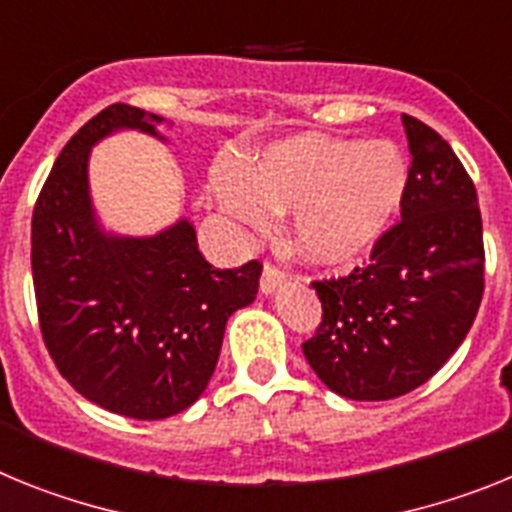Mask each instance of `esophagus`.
<instances>
[{"label":"esophagus","mask_w":512,"mask_h":512,"mask_svg":"<svg viewBox=\"0 0 512 512\" xmlns=\"http://www.w3.org/2000/svg\"><path fill=\"white\" fill-rule=\"evenodd\" d=\"M283 281H286V273H283L281 268H275L273 262H265V268H262L260 275V291L265 293V296H270Z\"/></svg>","instance_id":"1"}]
</instances>
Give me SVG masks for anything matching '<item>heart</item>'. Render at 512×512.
I'll use <instances>...</instances> for the list:
<instances>
[{
    "label": "heart",
    "mask_w": 512,
    "mask_h": 512,
    "mask_svg": "<svg viewBox=\"0 0 512 512\" xmlns=\"http://www.w3.org/2000/svg\"><path fill=\"white\" fill-rule=\"evenodd\" d=\"M407 159L394 141L301 133L275 141L242 175H221L219 201L252 229L291 208L288 234L304 260L342 268L384 237L407 190Z\"/></svg>",
    "instance_id": "heart-1"
}]
</instances>
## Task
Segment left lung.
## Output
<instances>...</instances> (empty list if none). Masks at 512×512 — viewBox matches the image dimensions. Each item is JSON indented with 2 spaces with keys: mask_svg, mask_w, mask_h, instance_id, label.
Segmentation results:
<instances>
[{
  "mask_svg": "<svg viewBox=\"0 0 512 512\" xmlns=\"http://www.w3.org/2000/svg\"><path fill=\"white\" fill-rule=\"evenodd\" d=\"M410 175L402 221L345 278L314 281L322 324L306 361L322 384L355 402L402 397L456 353L484 293L477 190L441 133L402 115Z\"/></svg>",
  "mask_w": 512,
  "mask_h": 512,
  "instance_id": "left-lung-1",
  "label": "left lung"
}]
</instances>
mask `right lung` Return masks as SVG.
<instances>
[{"mask_svg":"<svg viewBox=\"0 0 512 512\" xmlns=\"http://www.w3.org/2000/svg\"><path fill=\"white\" fill-rule=\"evenodd\" d=\"M164 118L115 102L61 149L33 211V286L43 342L59 373L102 410L164 420L206 391L229 317L255 301L262 265L219 270L180 219L154 237H115L97 224L92 146Z\"/></svg>","mask_w":512,"mask_h":512,"instance_id":"add662e5","label":"right lung"}]
</instances>
